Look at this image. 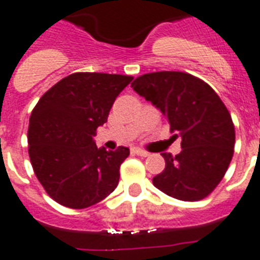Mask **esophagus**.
<instances>
[{"label": "esophagus", "mask_w": 260, "mask_h": 260, "mask_svg": "<svg viewBox=\"0 0 260 260\" xmlns=\"http://www.w3.org/2000/svg\"><path fill=\"white\" fill-rule=\"evenodd\" d=\"M132 152H135V154H136V155H139V156H148L150 155V154H148L147 151H144V150H142V148H134V150H132Z\"/></svg>", "instance_id": "1"}]
</instances>
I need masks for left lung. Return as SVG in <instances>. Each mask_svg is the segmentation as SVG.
I'll use <instances>...</instances> for the list:
<instances>
[{
	"label": "left lung",
	"mask_w": 260,
	"mask_h": 260,
	"mask_svg": "<svg viewBox=\"0 0 260 260\" xmlns=\"http://www.w3.org/2000/svg\"><path fill=\"white\" fill-rule=\"evenodd\" d=\"M131 87L162 112L181 152H164L165 169L152 184L185 202L205 199L226 173L235 148V125L221 98L199 77L162 71L136 77Z\"/></svg>",
	"instance_id": "1"
}]
</instances>
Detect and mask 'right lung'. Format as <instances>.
<instances>
[{
    "instance_id": "obj_1",
    "label": "right lung",
    "mask_w": 260,
    "mask_h": 260,
    "mask_svg": "<svg viewBox=\"0 0 260 260\" xmlns=\"http://www.w3.org/2000/svg\"><path fill=\"white\" fill-rule=\"evenodd\" d=\"M132 76L76 72L38 101L28 125V154L47 195L69 209L104 201L118 184L129 148H98L92 136L108 121L118 94Z\"/></svg>"
}]
</instances>
